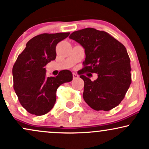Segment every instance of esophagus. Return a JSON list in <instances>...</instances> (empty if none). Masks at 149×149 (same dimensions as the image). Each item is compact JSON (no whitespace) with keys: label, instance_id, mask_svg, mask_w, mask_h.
<instances>
[{"label":"esophagus","instance_id":"1","mask_svg":"<svg viewBox=\"0 0 149 149\" xmlns=\"http://www.w3.org/2000/svg\"><path fill=\"white\" fill-rule=\"evenodd\" d=\"M72 76H73V79H77L79 77V75L77 74H76V73H73Z\"/></svg>","mask_w":149,"mask_h":149}]
</instances>
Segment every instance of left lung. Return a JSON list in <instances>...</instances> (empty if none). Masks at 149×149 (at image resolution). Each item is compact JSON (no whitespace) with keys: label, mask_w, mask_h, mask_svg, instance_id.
<instances>
[{"label":"left lung","mask_w":149,"mask_h":149,"mask_svg":"<svg viewBox=\"0 0 149 149\" xmlns=\"http://www.w3.org/2000/svg\"><path fill=\"white\" fill-rule=\"evenodd\" d=\"M70 38L85 49L86 59L80 77L84 81L83 97L95 111H108L120 104L131 84V60L125 46L104 31L85 28ZM97 73L91 81L84 73Z\"/></svg>","instance_id":"8db88e82"}]
</instances>
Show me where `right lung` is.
Segmentation results:
<instances>
[{
	"label": "right lung",
	"instance_id": "1",
	"mask_svg": "<svg viewBox=\"0 0 149 149\" xmlns=\"http://www.w3.org/2000/svg\"><path fill=\"white\" fill-rule=\"evenodd\" d=\"M70 32L39 34L27 42L13 66L14 89L18 101L26 111L41 116L50 111L56 102V90L72 80L70 70L47 77L45 65L56 58V46Z\"/></svg>",
	"mask_w": 149,
	"mask_h": 149
}]
</instances>
